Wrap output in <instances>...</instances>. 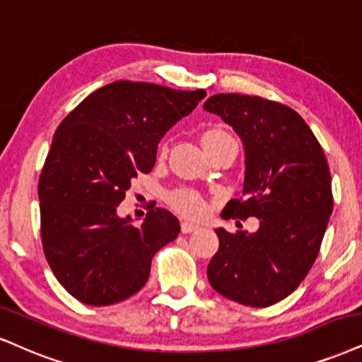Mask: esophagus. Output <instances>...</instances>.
Masks as SVG:
<instances>
[{
  "mask_svg": "<svg viewBox=\"0 0 362 362\" xmlns=\"http://www.w3.org/2000/svg\"><path fill=\"white\" fill-rule=\"evenodd\" d=\"M196 230H199V225H196V223H189V221L181 223L182 233H193V231H196Z\"/></svg>",
  "mask_w": 362,
  "mask_h": 362,
  "instance_id": "esophagus-1",
  "label": "esophagus"
}]
</instances>
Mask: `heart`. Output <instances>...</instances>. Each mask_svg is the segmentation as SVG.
I'll use <instances>...</instances> for the list:
<instances>
[{
    "instance_id": "heart-1",
    "label": "heart",
    "mask_w": 362,
    "mask_h": 362,
    "mask_svg": "<svg viewBox=\"0 0 362 362\" xmlns=\"http://www.w3.org/2000/svg\"><path fill=\"white\" fill-rule=\"evenodd\" d=\"M226 136H228V134L223 132L221 129H209V131L203 134V144L208 141L221 139V137ZM169 204H171L176 211H180L181 215L189 218H199L204 215V211H206V203H204V199L198 193L189 189H177L169 194Z\"/></svg>"
}]
</instances>
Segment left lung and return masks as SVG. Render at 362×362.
Segmentation results:
<instances>
[{"instance_id": "left-lung-1", "label": "left lung", "mask_w": 362, "mask_h": 362, "mask_svg": "<svg viewBox=\"0 0 362 362\" xmlns=\"http://www.w3.org/2000/svg\"><path fill=\"white\" fill-rule=\"evenodd\" d=\"M203 109L233 127L245 149L243 191L221 216L260 220L253 233L215 228L220 248L208 280L230 300L269 307L298 287L319 255L334 203L327 159L305 120L279 102L216 93Z\"/></svg>"}]
</instances>
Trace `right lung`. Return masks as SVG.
<instances>
[{
    "label": "right lung",
    "instance_id": "obj_1",
    "mask_svg": "<svg viewBox=\"0 0 362 362\" xmlns=\"http://www.w3.org/2000/svg\"><path fill=\"white\" fill-rule=\"evenodd\" d=\"M206 92L119 80L86 97L53 136L38 182L45 257L66 292L110 305L144 287L151 260L180 233L168 209L141 226L117 206L131 181L151 173L158 144Z\"/></svg>",
    "mask_w": 362,
    "mask_h": 362
}]
</instances>
